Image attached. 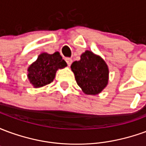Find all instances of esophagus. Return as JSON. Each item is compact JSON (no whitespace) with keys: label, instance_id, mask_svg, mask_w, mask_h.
Segmentation results:
<instances>
[{"label":"esophagus","instance_id":"34e87169","mask_svg":"<svg viewBox=\"0 0 146 146\" xmlns=\"http://www.w3.org/2000/svg\"><path fill=\"white\" fill-rule=\"evenodd\" d=\"M66 62L68 66H71V64H72V62H73V60H72L71 58H66Z\"/></svg>","mask_w":146,"mask_h":146}]
</instances>
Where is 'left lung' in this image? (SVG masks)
I'll use <instances>...</instances> for the list:
<instances>
[{
	"label": "left lung",
	"mask_w": 146,
	"mask_h": 146,
	"mask_svg": "<svg viewBox=\"0 0 146 146\" xmlns=\"http://www.w3.org/2000/svg\"><path fill=\"white\" fill-rule=\"evenodd\" d=\"M71 70L77 84L86 95L101 93L109 82V67L104 59L87 50L80 55V60L71 65Z\"/></svg>",
	"instance_id": "8db88e82"
}]
</instances>
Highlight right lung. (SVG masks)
<instances>
[{
  "mask_svg": "<svg viewBox=\"0 0 146 146\" xmlns=\"http://www.w3.org/2000/svg\"><path fill=\"white\" fill-rule=\"evenodd\" d=\"M66 66V62L58 51L54 54L43 52L28 67L27 77L34 88H41L52 82L57 70L63 69Z\"/></svg>",
  "mask_w": 146,
  "mask_h": 146,
  "instance_id": "obj_1",
  "label": "right lung"
}]
</instances>
